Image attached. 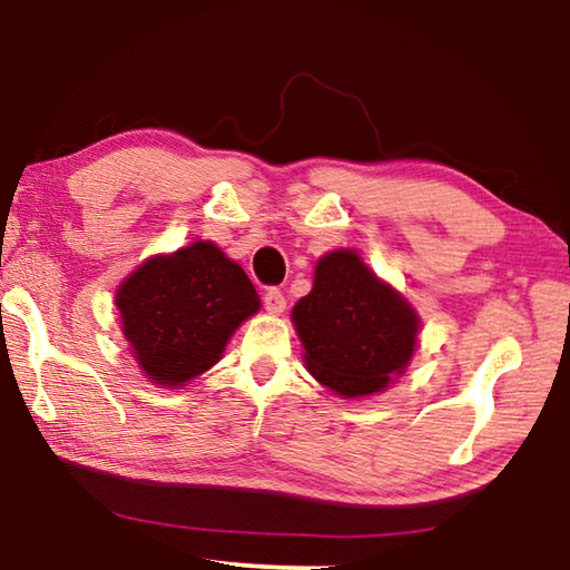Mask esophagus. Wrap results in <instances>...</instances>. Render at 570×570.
<instances>
[{
  "label": "esophagus",
  "instance_id": "obj_1",
  "mask_svg": "<svg viewBox=\"0 0 570 570\" xmlns=\"http://www.w3.org/2000/svg\"><path fill=\"white\" fill-rule=\"evenodd\" d=\"M264 306H266L268 314H282L286 308V298H284L282 292H278V288H266Z\"/></svg>",
  "mask_w": 570,
  "mask_h": 570
}]
</instances>
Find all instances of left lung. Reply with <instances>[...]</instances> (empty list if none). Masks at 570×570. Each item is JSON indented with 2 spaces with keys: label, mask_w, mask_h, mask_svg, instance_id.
<instances>
[{
  "label": "left lung",
  "mask_w": 570,
  "mask_h": 570,
  "mask_svg": "<svg viewBox=\"0 0 570 570\" xmlns=\"http://www.w3.org/2000/svg\"><path fill=\"white\" fill-rule=\"evenodd\" d=\"M312 377L344 400L390 387L417 350L420 314L372 272L354 248H336L314 268V286L292 308Z\"/></svg>",
  "instance_id": "left-lung-1"
}]
</instances>
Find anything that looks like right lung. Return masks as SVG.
<instances>
[{"label":"right lung","instance_id":"obj_1","mask_svg":"<svg viewBox=\"0 0 570 570\" xmlns=\"http://www.w3.org/2000/svg\"><path fill=\"white\" fill-rule=\"evenodd\" d=\"M122 336L142 374L180 390L218 364L230 336L262 308L244 268L210 240L142 262L115 288Z\"/></svg>","mask_w":570,"mask_h":570}]
</instances>
